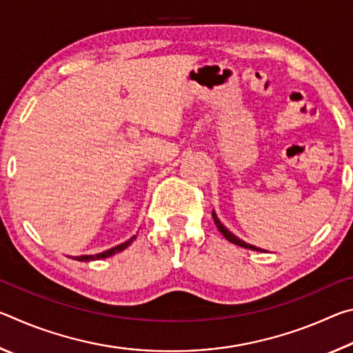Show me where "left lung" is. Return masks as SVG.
I'll list each match as a JSON object with an SVG mask.
<instances>
[{
  "label": "left lung",
  "instance_id": "1",
  "mask_svg": "<svg viewBox=\"0 0 353 353\" xmlns=\"http://www.w3.org/2000/svg\"><path fill=\"white\" fill-rule=\"evenodd\" d=\"M212 216H213V221H214V224H216V227H218V230L221 232V234L224 235V238L227 241H230V243H234V244H236V246H241V248H244V249H250V250H260V252H263V249H260V248H255V246H252V244H248V243H244L243 240H240V238L238 236H235L234 234H232V232L227 229V227H224V224L221 223V221L218 219V216H216V213H214V210L212 212Z\"/></svg>",
  "mask_w": 353,
  "mask_h": 353
}]
</instances>
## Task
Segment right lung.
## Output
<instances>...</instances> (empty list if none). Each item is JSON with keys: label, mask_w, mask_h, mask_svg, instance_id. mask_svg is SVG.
Returning <instances> with one entry per match:
<instances>
[{"label": "right lung", "mask_w": 353, "mask_h": 353, "mask_svg": "<svg viewBox=\"0 0 353 353\" xmlns=\"http://www.w3.org/2000/svg\"><path fill=\"white\" fill-rule=\"evenodd\" d=\"M135 240V236H132L130 238V240H128V241H124V243H121V244H118V246H115V248H112V249H109V250H104V252H101V254H94V255H81V256H73L74 260H77V261H92V260H99V259H107V256H112V255H115V254H118V252H121V250H124L126 249L130 243H132Z\"/></svg>", "instance_id": "add662e5"}]
</instances>
